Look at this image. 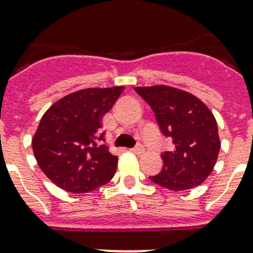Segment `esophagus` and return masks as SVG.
<instances>
[{
    "label": "esophagus",
    "instance_id": "34e87169",
    "mask_svg": "<svg viewBox=\"0 0 253 253\" xmlns=\"http://www.w3.org/2000/svg\"><path fill=\"white\" fill-rule=\"evenodd\" d=\"M131 151L134 152V154H143V152H145V147H143V146L142 145H138V146H135L134 149H131Z\"/></svg>",
    "mask_w": 253,
    "mask_h": 253
}]
</instances>
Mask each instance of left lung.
Segmentation results:
<instances>
[{"label":"left lung","instance_id":"1","mask_svg":"<svg viewBox=\"0 0 253 253\" xmlns=\"http://www.w3.org/2000/svg\"><path fill=\"white\" fill-rule=\"evenodd\" d=\"M151 106L163 134L172 138V151L162 155V172L152 182L173 191L194 189L214 168L221 142L213 114L199 98L168 85L137 86Z\"/></svg>","mask_w":253,"mask_h":253}]
</instances>
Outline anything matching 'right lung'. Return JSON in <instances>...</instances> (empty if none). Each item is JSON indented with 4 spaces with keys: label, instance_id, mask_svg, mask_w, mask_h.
Masks as SVG:
<instances>
[{
    "label": "right lung",
    "instance_id": "right-lung-1",
    "mask_svg": "<svg viewBox=\"0 0 253 253\" xmlns=\"http://www.w3.org/2000/svg\"><path fill=\"white\" fill-rule=\"evenodd\" d=\"M124 86L87 87L60 98L40 120L32 138L36 162L47 178L70 193H89L114 177L118 156L99 146L102 119Z\"/></svg>",
    "mask_w": 253,
    "mask_h": 253
}]
</instances>
